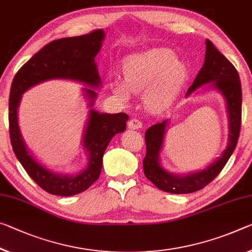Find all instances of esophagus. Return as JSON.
<instances>
[{
  "instance_id": "obj_1",
  "label": "esophagus",
  "mask_w": 252,
  "mask_h": 252,
  "mask_svg": "<svg viewBox=\"0 0 252 252\" xmlns=\"http://www.w3.org/2000/svg\"><path fill=\"white\" fill-rule=\"evenodd\" d=\"M127 127H129V129L138 130L140 129V127H142V122L137 118H132L129 120V122H127Z\"/></svg>"
}]
</instances>
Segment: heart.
Listing matches in <instances>:
<instances>
[{
  "mask_svg": "<svg viewBox=\"0 0 252 252\" xmlns=\"http://www.w3.org/2000/svg\"><path fill=\"white\" fill-rule=\"evenodd\" d=\"M125 82L114 81L112 91L123 101L129 99L131 92H143L146 105L159 112L168 107L187 78L185 63L167 48H158L126 58L123 65Z\"/></svg>",
  "mask_w": 252,
  "mask_h": 252,
  "instance_id": "heart-1",
  "label": "heart"
}]
</instances>
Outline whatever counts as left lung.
Segmentation results:
<instances>
[{
  "instance_id": "8db88e82",
  "label": "left lung",
  "mask_w": 252,
  "mask_h": 252,
  "mask_svg": "<svg viewBox=\"0 0 252 252\" xmlns=\"http://www.w3.org/2000/svg\"><path fill=\"white\" fill-rule=\"evenodd\" d=\"M206 51L204 65L198 71L194 83L187 91L186 96L204 84L212 83V86L223 94L226 102L227 115H229V142L221 157L213 163L197 173L185 176L170 174L162 168L159 162V153L162 148L163 137L167 126V120L157 125L151 126L146 131L147 153L143 159V173L146 177L157 186L159 189L173 194H189L199 190L210 184L221 173L223 167L229 160L231 155L237 147L241 127V106L242 92L240 77L235 67L224 55L215 48L212 41L206 39Z\"/></svg>"
}]
</instances>
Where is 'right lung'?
<instances>
[{
  "label": "right lung",
  "instance_id": "add662e5",
  "mask_svg": "<svg viewBox=\"0 0 252 252\" xmlns=\"http://www.w3.org/2000/svg\"><path fill=\"white\" fill-rule=\"evenodd\" d=\"M102 29L78 37L54 40L34 54L15 74L9 98V131L11 145L28 175L49 194L71 196L86 190L101 174L103 155L111 139L126 130L129 117L126 113H98L91 110L83 139L89 153V165L78 175H62L47 169L27 149L18 125V106L21 95L30 87L48 79L63 78L82 82L93 89L101 84L94 59L104 39ZM90 106L94 104L96 93L85 89Z\"/></svg>",
  "mask_w": 252,
  "mask_h": 252
}]
</instances>
